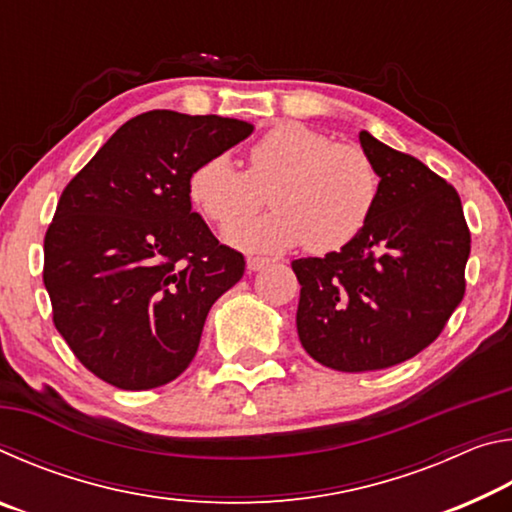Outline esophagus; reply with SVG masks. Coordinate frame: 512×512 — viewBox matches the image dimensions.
Listing matches in <instances>:
<instances>
[{
  "mask_svg": "<svg viewBox=\"0 0 512 512\" xmlns=\"http://www.w3.org/2000/svg\"><path fill=\"white\" fill-rule=\"evenodd\" d=\"M271 262V259L268 257H248L246 259V268L250 273H255V271H262V268Z\"/></svg>",
  "mask_w": 512,
  "mask_h": 512,
  "instance_id": "1",
  "label": "esophagus"
}]
</instances>
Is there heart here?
<instances>
[{
  "label": "heart",
  "mask_w": 512,
  "mask_h": 512,
  "mask_svg": "<svg viewBox=\"0 0 512 512\" xmlns=\"http://www.w3.org/2000/svg\"><path fill=\"white\" fill-rule=\"evenodd\" d=\"M266 192L275 210L228 230L232 244L282 250L307 241L314 253H334L368 225L379 173L361 146L287 121L250 146L248 171L216 153L189 176V196L216 225L246 221L266 203Z\"/></svg>",
  "instance_id": "heart-1"
}]
</instances>
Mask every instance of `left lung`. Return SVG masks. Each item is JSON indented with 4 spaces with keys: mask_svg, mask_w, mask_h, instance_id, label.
I'll use <instances>...</instances> for the list:
<instances>
[{
    "mask_svg": "<svg viewBox=\"0 0 512 512\" xmlns=\"http://www.w3.org/2000/svg\"><path fill=\"white\" fill-rule=\"evenodd\" d=\"M359 142L379 173L368 225L339 253L291 262L302 348L341 372L391 368L436 341L465 296L472 241L445 178L366 131Z\"/></svg>",
    "mask_w": 512,
    "mask_h": 512,
    "instance_id": "left-lung-1",
    "label": "left lung"
}]
</instances>
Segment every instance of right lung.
<instances>
[{
	"label": "right lung",
	"instance_id": "obj_1",
	"mask_svg": "<svg viewBox=\"0 0 512 512\" xmlns=\"http://www.w3.org/2000/svg\"><path fill=\"white\" fill-rule=\"evenodd\" d=\"M253 133L219 115L128 119L69 180L45 235L54 325L92 375L149 391L183 375L207 311L246 271L192 212L189 176Z\"/></svg>",
	"mask_w": 512,
	"mask_h": 512
}]
</instances>
